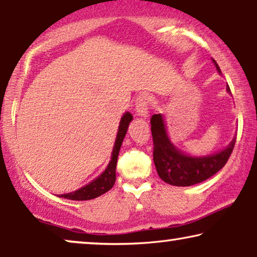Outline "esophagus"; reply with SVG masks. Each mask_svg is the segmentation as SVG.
<instances>
[{"mask_svg": "<svg viewBox=\"0 0 257 257\" xmlns=\"http://www.w3.org/2000/svg\"><path fill=\"white\" fill-rule=\"evenodd\" d=\"M150 101V96L148 94H142V95L139 96V99L136 101V114L139 116L147 117L149 115L148 107H149Z\"/></svg>", "mask_w": 257, "mask_h": 257, "instance_id": "34e87169", "label": "esophagus"}]
</instances>
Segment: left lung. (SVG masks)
<instances>
[{
    "mask_svg": "<svg viewBox=\"0 0 257 257\" xmlns=\"http://www.w3.org/2000/svg\"><path fill=\"white\" fill-rule=\"evenodd\" d=\"M216 71L221 73L219 65L213 59ZM227 92L230 93L229 87ZM151 134L154 141V163L162 180L173 186H191L199 184L221 170L228 161L235 146L234 137L221 151L202 157L185 155L173 146L166 133L164 118L161 114L151 117Z\"/></svg>",
    "mask_w": 257,
    "mask_h": 257,
    "instance_id": "1",
    "label": "left lung"
}]
</instances>
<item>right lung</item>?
<instances>
[{
    "instance_id": "obj_1",
    "label": "right lung",
    "mask_w": 257,
    "mask_h": 257,
    "mask_svg": "<svg viewBox=\"0 0 257 257\" xmlns=\"http://www.w3.org/2000/svg\"><path fill=\"white\" fill-rule=\"evenodd\" d=\"M133 120V115L130 113H125L122 116L120 121V125H118L116 140H115L113 153H111L110 162L106 170L101 173V175L91 182L87 185L82 186L81 189H79L74 192L71 193H65V194H58V197L65 198V199L70 200H91L94 198L101 196V194L106 193L107 191H109L111 187L114 186L115 179H116V163H117V157L118 153H120L121 144L123 142V139L127 134L128 125Z\"/></svg>"
}]
</instances>
